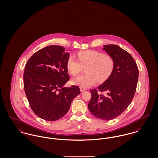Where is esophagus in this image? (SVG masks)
I'll use <instances>...</instances> for the list:
<instances>
[{
	"label": "esophagus",
	"instance_id": "obj_1",
	"mask_svg": "<svg viewBox=\"0 0 158 158\" xmlns=\"http://www.w3.org/2000/svg\"><path fill=\"white\" fill-rule=\"evenodd\" d=\"M80 89H81V92H84V91L86 90V89H85V88H82V87H81V88H80Z\"/></svg>",
	"mask_w": 158,
	"mask_h": 158
}]
</instances>
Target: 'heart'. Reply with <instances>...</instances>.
<instances>
[{
  "mask_svg": "<svg viewBox=\"0 0 158 158\" xmlns=\"http://www.w3.org/2000/svg\"><path fill=\"white\" fill-rule=\"evenodd\" d=\"M79 61L70 55L67 60V67L72 75L79 73L82 67H87L85 75L73 77L71 82L73 85L82 88H88L94 85L98 80L100 82L106 81L113 71L114 61L107 55H103L96 50L82 51L77 53Z\"/></svg>",
  "mask_w": 158,
  "mask_h": 158,
  "instance_id": "obj_1",
  "label": "heart"
}]
</instances>
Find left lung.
<instances>
[{
	"instance_id": "left-lung-1",
	"label": "left lung",
	"mask_w": 158,
	"mask_h": 158,
	"mask_svg": "<svg viewBox=\"0 0 158 158\" xmlns=\"http://www.w3.org/2000/svg\"><path fill=\"white\" fill-rule=\"evenodd\" d=\"M114 61V67L108 79L97 89L106 95L91 89V98L88 105L91 113L97 118L111 120L121 115L134 98L138 80V69L127 52L114 44L103 46Z\"/></svg>"
}]
</instances>
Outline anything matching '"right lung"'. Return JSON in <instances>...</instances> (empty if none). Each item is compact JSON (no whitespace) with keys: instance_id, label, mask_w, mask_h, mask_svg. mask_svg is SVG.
Masks as SVG:
<instances>
[{"instance_id":"obj_1","label":"right lung","mask_w":158,"mask_h":158,"mask_svg":"<svg viewBox=\"0 0 158 158\" xmlns=\"http://www.w3.org/2000/svg\"><path fill=\"white\" fill-rule=\"evenodd\" d=\"M69 52L60 46H49L27 62L23 74L24 91L29 105L40 118L55 121L64 117L73 99L81 93L77 86L65 87Z\"/></svg>"}]
</instances>
